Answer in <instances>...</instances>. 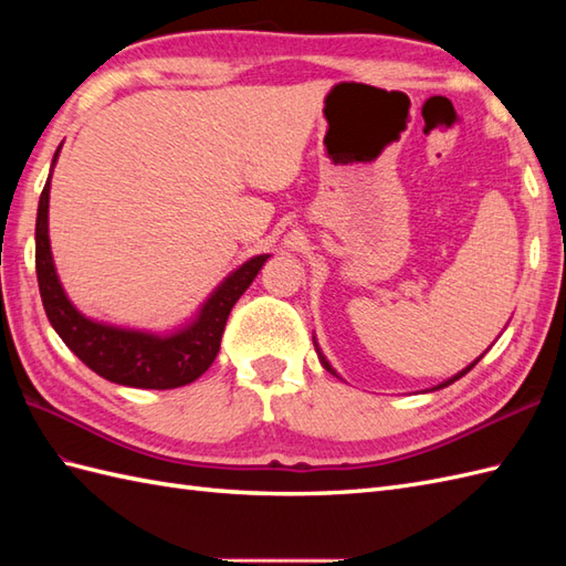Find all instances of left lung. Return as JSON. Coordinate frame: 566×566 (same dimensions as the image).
<instances>
[{
    "label": "left lung",
    "mask_w": 566,
    "mask_h": 566,
    "mask_svg": "<svg viewBox=\"0 0 566 566\" xmlns=\"http://www.w3.org/2000/svg\"><path fill=\"white\" fill-rule=\"evenodd\" d=\"M314 345H316V353H318V359H321V365H323V367H326V369L331 371V375H335V377H340V375H338V371H335V369L331 367V363H328V359H326V355H323V353H321V347H318V340H316V338H314ZM482 357H484V355H479V357L474 359V363H472V365H467L464 369H460V371H457V375H452L450 379H444L442 384H438V387H432V389H428V391H438V389H442V387H450V384H454L457 379H460V377H464V375H467V371H469V369H472V367H474V365H476V363H479V359H482Z\"/></svg>",
    "instance_id": "obj_1"
}]
</instances>
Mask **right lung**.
Instances as JSON below:
<instances>
[{
    "label": "right lung",
    "mask_w": 566,
    "mask_h": 566,
    "mask_svg": "<svg viewBox=\"0 0 566 566\" xmlns=\"http://www.w3.org/2000/svg\"><path fill=\"white\" fill-rule=\"evenodd\" d=\"M60 148L63 143L53 155L51 175L45 179L39 216H35V274H39V290L51 326L84 365L122 387L177 389L199 379L219 355L228 314L272 255H255L238 264L203 298L195 316L167 333L114 326V323L84 316L63 290L53 262L51 235H48L51 177Z\"/></svg>",
    "instance_id": "1"
}]
</instances>
